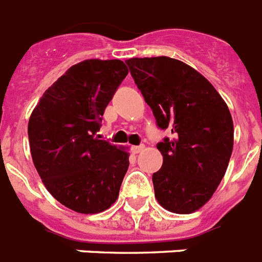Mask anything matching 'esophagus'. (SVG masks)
<instances>
[{
    "label": "esophagus",
    "instance_id": "obj_1",
    "mask_svg": "<svg viewBox=\"0 0 262 262\" xmlns=\"http://www.w3.org/2000/svg\"><path fill=\"white\" fill-rule=\"evenodd\" d=\"M143 148H144L143 144H139V146H133V152L134 154H138V152H141Z\"/></svg>",
    "mask_w": 262,
    "mask_h": 262
}]
</instances>
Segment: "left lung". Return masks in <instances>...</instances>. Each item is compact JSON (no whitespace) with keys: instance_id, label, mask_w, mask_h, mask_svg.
Here are the masks:
<instances>
[{"instance_id":"left-lung-1","label":"left lung","mask_w":262,"mask_h":262,"mask_svg":"<svg viewBox=\"0 0 262 262\" xmlns=\"http://www.w3.org/2000/svg\"><path fill=\"white\" fill-rule=\"evenodd\" d=\"M125 63L157 125L173 134L157 144L164 162L152 174L156 199L170 212L192 214L212 198L229 166V106L206 77L181 60L152 56Z\"/></svg>"}]
</instances>
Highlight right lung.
Instances as JSON below:
<instances>
[{
	"mask_svg": "<svg viewBox=\"0 0 262 262\" xmlns=\"http://www.w3.org/2000/svg\"><path fill=\"white\" fill-rule=\"evenodd\" d=\"M128 69L119 59L74 64L43 93L28 121L33 165L54 198L79 214L108 210L129 161L125 148L95 137Z\"/></svg>",
	"mask_w": 262,
	"mask_h": 262,
	"instance_id": "obj_1",
	"label": "right lung"
}]
</instances>
